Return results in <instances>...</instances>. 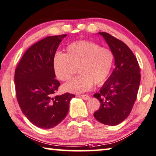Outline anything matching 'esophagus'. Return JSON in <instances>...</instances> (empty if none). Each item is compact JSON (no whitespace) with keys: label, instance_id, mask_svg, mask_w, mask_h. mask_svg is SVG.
<instances>
[{"label":"esophagus","instance_id":"esophagus-1","mask_svg":"<svg viewBox=\"0 0 156 156\" xmlns=\"http://www.w3.org/2000/svg\"><path fill=\"white\" fill-rule=\"evenodd\" d=\"M81 98H83L84 100H88V99H90V96L89 95H87V94H82L80 96Z\"/></svg>","mask_w":156,"mask_h":156}]
</instances>
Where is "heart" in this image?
Wrapping results in <instances>:
<instances>
[{
  "label": "heart",
  "instance_id": "1",
  "mask_svg": "<svg viewBox=\"0 0 156 156\" xmlns=\"http://www.w3.org/2000/svg\"><path fill=\"white\" fill-rule=\"evenodd\" d=\"M66 53L57 52L52 58L53 70L57 78L68 81L78 66L80 75L64 85L65 91L82 93L93 84L101 85L107 80L114 64L112 51L90 41H78L67 45Z\"/></svg>",
  "mask_w": 156,
  "mask_h": 156
}]
</instances>
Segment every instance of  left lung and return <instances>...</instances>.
<instances>
[{"label": "left lung", "instance_id": "obj_1", "mask_svg": "<svg viewBox=\"0 0 156 156\" xmlns=\"http://www.w3.org/2000/svg\"><path fill=\"white\" fill-rule=\"evenodd\" d=\"M114 55L115 69L94 97L100 108L94 113L104 125L120 124L126 119L136 101L141 75L137 59L126 44L106 32H99Z\"/></svg>", "mask_w": 156, "mask_h": 156}]
</instances>
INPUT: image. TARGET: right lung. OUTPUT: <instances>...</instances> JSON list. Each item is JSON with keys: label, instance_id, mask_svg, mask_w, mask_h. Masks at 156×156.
<instances>
[{"label": "right lung", "instance_id": "obj_1", "mask_svg": "<svg viewBox=\"0 0 156 156\" xmlns=\"http://www.w3.org/2000/svg\"><path fill=\"white\" fill-rule=\"evenodd\" d=\"M66 34L48 36L31 46L15 72L16 96L22 113L43 129L55 127L66 117L75 95H55L60 83L55 79L52 58Z\"/></svg>", "mask_w": 156, "mask_h": 156}]
</instances>
